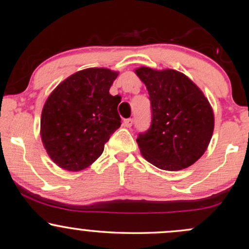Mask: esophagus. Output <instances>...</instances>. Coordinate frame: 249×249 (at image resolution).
I'll return each instance as SVG.
<instances>
[{
	"mask_svg": "<svg viewBox=\"0 0 249 249\" xmlns=\"http://www.w3.org/2000/svg\"><path fill=\"white\" fill-rule=\"evenodd\" d=\"M133 118H127V120L124 121V125L126 126V127H131V126L133 125Z\"/></svg>",
	"mask_w": 249,
	"mask_h": 249,
	"instance_id": "1",
	"label": "esophagus"
}]
</instances>
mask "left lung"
<instances>
[{
    "label": "left lung",
    "mask_w": 249,
    "mask_h": 249,
    "mask_svg": "<svg viewBox=\"0 0 249 249\" xmlns=\"http://www.w3.org/2000/svg\"><path fill=\"white\" fill-rule=\"evenodd\" d=\"M145 83L151 105V124L139 133L143 157L163 170H180L197 161L214 128L209 101L197 86L175 70H135Z\"/></svg>",
    "instance_id": "left-lung-1"
}]
</instances>
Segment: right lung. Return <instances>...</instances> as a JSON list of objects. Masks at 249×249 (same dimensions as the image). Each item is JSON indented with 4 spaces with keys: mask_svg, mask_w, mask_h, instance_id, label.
Wrapping results in <instances>:
<instances>
[{
    "mask_svg": "<svg viewBox=\"0 0 249 249\" xmlns=\"http://www.w3.org/2000/svg\"><path fill=\"white\" fill-rule=\"evenodd\" d=\"M116 78L117 73L108 69L82 70L48 97L41 113V140L51 159L63 169L89 167L120 128L121 96L109 93Z\"/></svg>",
    "mask_w": 249,
    "mask_h": 249,
    "instance_id": "obj_1",
    "label": "right lung"
}]
</instances>
